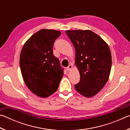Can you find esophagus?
<instances>
[{"label": "esophagus", "mask_w": 130, "mask_h": 130, "mask_svg": "<svg viewBox=\"0 0 130 130\" xmlns=\"http://www.w3.org/2000/svg\"><path fill=\"white\" fill-rule=\"evenodd\" d=\"M72 65H69V66H68V67L67 68V70H68V71H70V70H72Z\"/></svg>", "instance_id": "esophagus-1"}]
</instances>
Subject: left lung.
<instances>
[{
    "label": "left lung",
    "mask_w": 130,
    "mask_h": 130,
    "mask_svg": "<svg viewBox=\"0 0 130 130\" xmlns=\"http://www.w3.org/2000/svg\"><path fill=\"white\" fill-rule=\"evenodd\" d=\"M65 32L75 49V64L80 74V81L74 88L83 96L91 98L108 80L112 65L109 46L91 30H68Z\"/></svg>",
    "instance_id": "1"
}]
</instances>
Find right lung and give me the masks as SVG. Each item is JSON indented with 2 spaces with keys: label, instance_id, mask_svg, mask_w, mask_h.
<instances>
[{
  "label": "right lung",
  "instance_id": "add662e5",
  "mask_svg": "<svg viewBox=\"0 0 130 130\" xmlns=\"http://www.w3.org/2000/svg\"><path fill=\"white\" fill-rule=\"evenodd\" d=\"M60 31L42 29L26 41L20 54V68L24 81L32 93L47 98L58 89L63 68L53 54Z\"/></svg>",
  "mask_w": 130,
  "mask_h": 130
}]
</instances>
